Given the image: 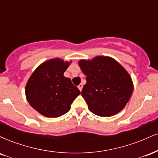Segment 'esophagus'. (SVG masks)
Returning a JSON list of instances; mask_svg holds the SVG:
<instances>
[{"label":"esophagus","mask_w":158,"mask_h":158,"mask_svg":"<svg viewBox=\"0 0 158 158\" xmlns=\"http://www.w3.org/2000/svg\"><path fill=\"white\" fill-rule=\"evenodd\" d=\"M78 88H79V89L80 90V91L81 90H82V88H83V85L82 84H79L78 85Z\"/></svg>","instance_id":"34e87169"}]
</instances>
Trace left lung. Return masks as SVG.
<instances>
[{"mask_svg":"<svg viewBox=\"0 0 158 158\" xmlns=\"http://www.w3.org/2000/svg\"><path fill=\"white\" fill-rule=\"evenodd\" d=\"M79 65L87 76L81 96L90 111L100 117H110L124 108L133 92V83L117 61L97 56L90 61H79Z\"/></svg>","mask_w":158,"mask_h":158,"instance_id":"8db88e82","label":"left lung"}]
</instances>
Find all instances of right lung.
<instances>
[{"mask_svg":"<svg viewBox=\"0 0 158 158\" xmlns=\"http://www.w3.org/2000/svg\"><path fill=\"white\" fill-rule=\"evenodd\" d=\"M69 63L59 59L45 61L36 68L25 89L27 101L47 117H59L70 109L81 94L70 78L64 77Z\"/></svg>","mask_w":158,"mask_h":158,"instance_id":"1","label":"right lung"}]
</instances>
